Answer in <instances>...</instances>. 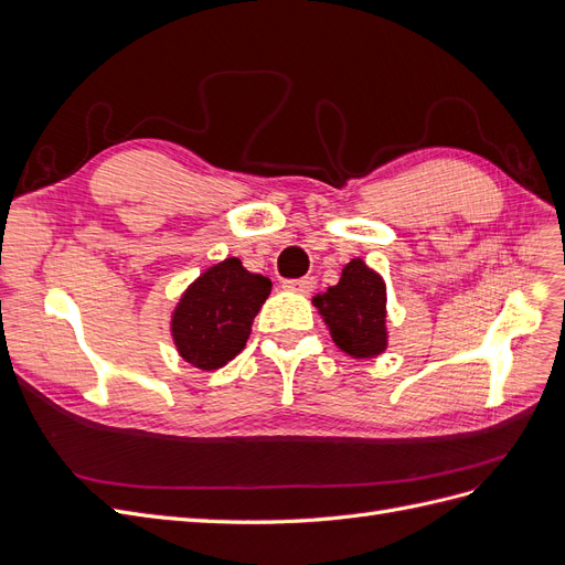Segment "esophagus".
Masks as SVG:
<instances>
[{
    "label": "esophagus",
    "instance_id": "esophagus-1",
    "mask_svg": "<svg viewBox=\"0 0 565 565\" xmlns=\"http://www.w3.org/2000/svg\"><path fill=\"white\" fill-rule=\"evenodd\" d=\"M282 287H285V289H289V292L309 295V292H313V287H316V278H311V276H306V278H295V280H285V282H282Z\"/></svg>",
    "mask_w": 565,
    "mask_h": 565
}]
</instances>
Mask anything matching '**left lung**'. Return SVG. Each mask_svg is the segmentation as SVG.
Segmentation results:
<instances>
[{
    "mask_svg": "<svg viewBox=\"0 0 565 565\" xmlns=\"http://www.w3.org/2000/svg\"><path fill=\"white\" fill-rule=\"evenodd\" d=\"M313 306L330 328L334 344L353 358H374L386 349V285L380 273L353 259Z\"/></svg>",
    "mask_w": 565,
    "mask_h": 565,
    "instance_id": "8db88e82",
    "label": "left lung"
}]
</instances>
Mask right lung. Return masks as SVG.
Here are the masks:
<instances>
[{"instance_id": "right-lung-1", "label": "right lung", "mask_w": 565, "mask_h": 565, "mask_svg": "<svg viewBox=\"0 0 565 565\" xmlns=\"http://www.w3.org/2000/svg\"><path fill=\"white\" fill-rule=\"evenodd\" d=\"M270 295V280L241 259L207 268L185 289L172 316L179 355L200 370L224 367L247 344L254 316Z\"/></svg>"}]
</instances>
